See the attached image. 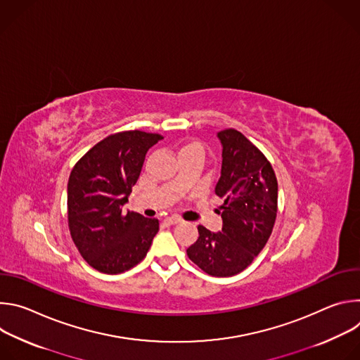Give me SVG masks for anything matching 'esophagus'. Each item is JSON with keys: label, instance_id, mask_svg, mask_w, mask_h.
<instances>
[{"label": "esophagus", "instance_id": "34e87169", "mask_svg": "<svg viewBox=\"0 0 360 360\" xmlns=\"http://www.w3.org/2000/svg\"><path fill=\"white\" fill-rule=\"evenodd\" d=\"M179 222H181V219L176 218V217H168V218L164 219V225H167V226H171V225H175V224H179Z\"/></svg>", "mask_w": 360, "mask_h": 360}]
</instances>
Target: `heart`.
<instances>
[{
	"mask_svg": "<svg viewBox=\"0 0 360 360\" xmlns=\"http://www.w3.org/2000/svg\"><path fill=\"white\" fill-rule=\"evenodd\" d=\"M186 149H199V150H202V148H200V145L198 143V142H188V143H185L182 148H181V150H186ZM179 150V152H181Z\"/></svg>",
	"mask_w": 360,
	"mask_h": 360,
	"instance_id": "b5f03b06",
	"label": "heart"
}]
</instances>
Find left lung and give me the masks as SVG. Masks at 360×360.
<instances>
[{"label": "left lung", "instance_id": "left-lung-1", "mask_svg": "<svg viewBox=\"0 0 360 360\" xmlns=\"http://www.w3.org/2000/svg\"><path fill=\"white\" fill-rule=\"evenodd\" d=\"M222 146L215 193L224 199L222 229L199 225L186 249L189 259L211 276H232L248 268L266 245L278 208V181L264 153L235 129L217 134Z\"/></svg>", "mask_w": 360, "mask_h": 360}]
</instances>
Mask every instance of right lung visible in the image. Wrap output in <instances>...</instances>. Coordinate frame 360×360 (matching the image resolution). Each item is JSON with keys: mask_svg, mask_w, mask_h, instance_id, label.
<instances>
[{"mask_svg": "<svg viewBox=\"0 0 360 360\" xmlns=\"http://www.w3.org/2000/svg\"><path fill=\"white\" fill-rule=\"evenodd\" d=\"M158 134L125 131L98 142L68 181V225L82 258L96 271L122 274L138 265L160 231L158 219L122 211Z\"/></svg>", "mask_w": 360, "mask_h": 360, "instance_id": "right-lung-1", "label": "right lung"}]
</instances>
